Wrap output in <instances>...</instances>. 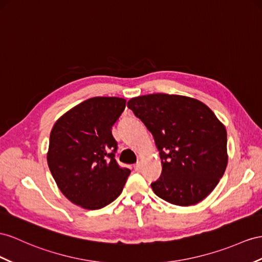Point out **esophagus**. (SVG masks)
<instances>
[{"label":"esophagus","instance_id":"esophagus-1","mask_svg":"<svg viewBox=\"0 0 262 262\" xmlns=\"http://www.w3.org/2000/svg\"><path fill=\"white\" fill-rule=\"evenodd\" d=\"M134 169H135V171H139L140 169H142V163L138 162L134 165Z\"/></svg>","mask_w":262,"mask_h":262}]
</instances>
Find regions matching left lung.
<instances>
[{
	"label": "left lung",
	"instance_id": "obj_1",
	"mask_svg": "<svg viewBox=\"0 0 262 262\" xmlns=\"http://www.w3.org/2000/svg\"><path fill=\"white\" fill-rule=\"evenodd\" d=\"M127 107L155 139L162 175L151 183L156 195L177 206H191L214 189L226 170L227 132L213 112L195 98L150 94Z\"/></svg>",
	"mask_w": 262,
	"mask_h": 262
}]
</instances>
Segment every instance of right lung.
Returning a JSON list of instances; mask_svg holds the SVG:
<instances>
[{"mask_svg":"<svg viewBox=\"0 0 262 262\" xmlns=\"http://www.w3.org/2000/svg\"><path fill=\"white\" fill-rule=\"evenodd\" d=\"M119 97H93L73 107L53 126L48 164L63 195L89 210L100 209L123 191L130 170L116 159L112 127L125 110Z\"/></svg>","mask_w":262,"mask_h":262,"instance_id":"obj_1","label":"right lung"}]
</instances>
